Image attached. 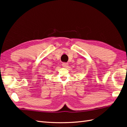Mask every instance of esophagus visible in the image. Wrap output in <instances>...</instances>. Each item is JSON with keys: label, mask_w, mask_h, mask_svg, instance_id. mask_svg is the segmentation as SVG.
<instances>
[{"label": "esophagus", "mask_w": 127, "mask_h": 127, "mask_svg": "<svg viewBox=\"0 0 127 127\" xmlns=\"http://www.w3.org/2000/svg\"><path fill=\"white\" fill-rule=\"evenodd\" d=\"M62 66L64 67V68H67V67H68V63H62Z\"/></svg>", "instance_id": "1"}]
</instances>
